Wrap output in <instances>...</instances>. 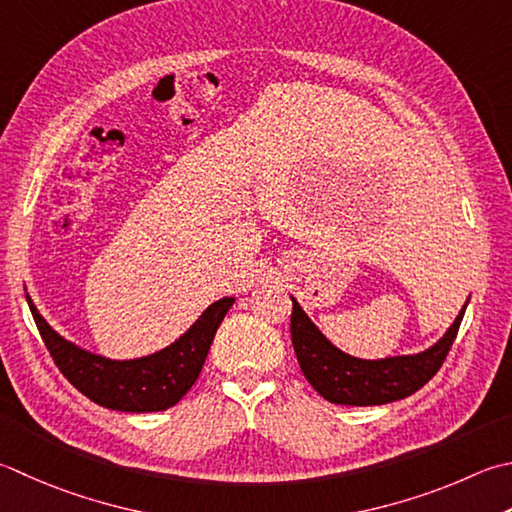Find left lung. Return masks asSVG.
Segmentation results:
<instances>
[{
	"label": "left lung",
	"instance_id": "8db88e82",
	"mask_svg": "<svg viewBox=\"0 0 512 512\" xmlns=\"http://www.w3.org/2000/svg\"><path fill=\"white\" fill-rule=\"evenodd\" d=\"M293 299L290 337L299 368L319 395L342 406H379L413 395L442 368L453 346L466 306L437 344L417 355H399L386 359H359L346 355L322 335L304 308Z\"/></svg>",
	"mask_w": 512,
	"mask_h": 512
}]
</instances>
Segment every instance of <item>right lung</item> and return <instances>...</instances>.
Returning <instances> with one entry per match:
<instances>
[{
	"mask_svg": "<svg viewBox=\"0 0 512 512\" xmlns=\"http://www.w3.org/2000/svg\"><path fill=\"white\" fill-rule=\"evenodd\" d=\"M50 357L79 393L110 410L122 413H155L175 406L197 382L215 333L235 297L210 304L202 317L170 346L139 359H108L68 342L39 315L26 295Z\"/></svg>",
	"mask_w": 512,
	"mask_h": 512,
	"instance_id": "right-lung-1",
	"label": "right lung"
}]
</instances>
